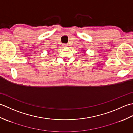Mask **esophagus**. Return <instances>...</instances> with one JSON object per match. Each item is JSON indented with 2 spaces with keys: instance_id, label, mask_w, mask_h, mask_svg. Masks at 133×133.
<instances>
[{
  "instance_id": "34e87169",
  "label": "esophagus",
  "mask_w": 133,
  "mask_h": 133,
  "mask_svg": "<svg viewBox=\"0 0 133 133\" xmlns=\"http://www.w3.org/2000/svg\"><path fill=\"white\" fill-rule=\"evenodd\" d=\"M63 46L64 48L67 47V46H68V44H64L63 45Z\"/></svg>"
}]
</instances>
